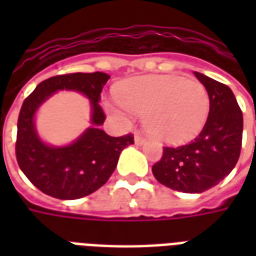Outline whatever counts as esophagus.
<instances>
[{"mask_svg":"<svg viewBox=\"0 0 256 256\" xmlns=\"http://www.w3.org/2000/svg\"><path fill=\"white\" fill-rule=\"evenodd\" d=\"M134 142L137 145H144L145 142H146V140H145L140 133H136L134 134Z\"/></svg>","mask_w":256,"mask_h":256,"instance_id":"1","label":"esophagus"}]
</instances>
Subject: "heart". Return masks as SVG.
Returning <instances> with one entry per match:
<instances>
[{
    "instance_id": "obj_1",
    "label": "heart",
    "mask_w": 256,
    "mask_h": 256,
    "mask_svg": "<svg viewBox=\"0 0 256 256\" xmlns=\"http://www.w3.org/2000/svg\"><path fill=\"white\" fill-rule=\"evenodd\" d=\"M118 102L142 115L145 132L164 144H184L194 138L206 124L210 97L203 84L178 75H144L123 80L115 88ZM115 116L116 106H108Z\"/></svg>"
}]
</instances>
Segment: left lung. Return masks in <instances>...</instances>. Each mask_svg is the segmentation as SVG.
I'll return each instance as SVG.
<instances>
[{"instance_id":"8db88e82","label":"left lung","mask_w":256,"mask_h":256,"mask_svg":"<svg viewBox=\"0 0 256 256\" xmlns=\"http://www.w3.org/2000/svg\"><path fill=\"white\" fill-rule=\"evenodd\" d=\"M210 97V112L203 130L189 144L163 148L152 166L155 178L167 188L202 193L220 184L236 166L242 140V112L229 86L194 72Z\"/></svg>"}]
</instances>
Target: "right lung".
I'll return each instance as SVG.
<instances>
[{
	"label": "right lung",
	"instance_id": "obj_1",
	"mask_svg": "<svg viewBox=\"0 0 256 256\" xmlns=\"http://www.w3.org/2000/svg\"><path fill=\"white\" fill-rule=\"evenodd\" d=\"M110 75L75 72L58 75L38 84L23 102L18 120L16 159L24 176L41 192L62 200H75L101 188L116 168L119 156L134 142L132 134L111 137L100 128L106 115L98 106ZM58 90L82 92L90 101V124L71 144L49 146L36 133L35 114Z\"/></svg>",
	"mask_w": 256,
	"mask_h": 256
}]
</instances>
